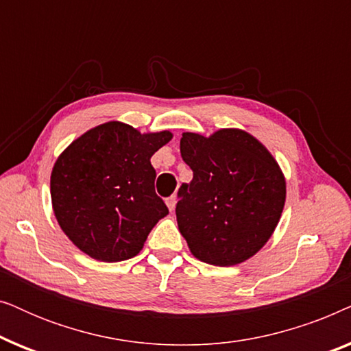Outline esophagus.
I'll return each instance as SVG.
<instances>
[{
  "label": "esophagus",
  "instance_id": "esophagus-1",
  "mask_svg": "<svg viewBox=\"0 0 351 351\" xmlns=\"http://www.w3.org/2000/svg\"><path fill=\"white\" fill-rule=\"evenodd\" d=\"M176 203H177V198H176V195H172V196H169V198L166 199V204H167V208H169L171 213H172V210L176 209Z\"/></svg>",
  "mask_w": 351,
  "mask_h": 351
}]
</instances>
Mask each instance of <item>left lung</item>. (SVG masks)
I'll return each instance as SVG.
<instances>
[{
    "instance_id": "1",
    "label": "left lung",
    "mask_w": 351,
    "mask_h": 351,
    "mask_svg": "<svg viewBox=\"0 0 351 351\" xmlns=\"http://www.w3.org/2000/svg\"><path fill=\"white\" fill-rule=\"evenodd\" d=\"M182 160L193 171L182 184L177 225L190 252L217 267L238 265L271 238L286 203V179L252 134L223 128L203 136L184 132Z\"/></svg>"
}]
</instances>
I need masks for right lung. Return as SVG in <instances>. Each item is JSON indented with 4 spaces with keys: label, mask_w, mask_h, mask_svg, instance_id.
I'll list each match as a JSON object with an SVG mask.
<instances>
[{
    "label": "right lung",
    "mask_w": 351,
    "mask_h": 351,
    "mask_svg": "<svg viewBox=\"0 0 351 351\" xmlns=\"http://www.w3.org/2000/svg\"><path fill=\"white\" fill-rule=\"evenodd\" d=\"M171 138V131L141 132L108 121L60 153L51 172L52 210L81 252L121 262L142 251L152 228L169 214L155 193L150 158Z\"/></svg>",
    "instance_id": "obj_1"
}]
</instances>
